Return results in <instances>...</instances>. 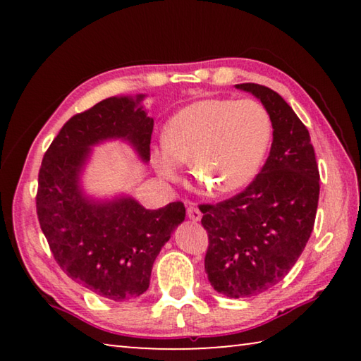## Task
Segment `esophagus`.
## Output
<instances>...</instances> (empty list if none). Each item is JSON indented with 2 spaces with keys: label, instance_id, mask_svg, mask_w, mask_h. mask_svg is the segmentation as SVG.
<instances>
[{
  "label": "esophagus",
  "instance_id": "esophagus-1",
  "mask_svg": "<svg viewBox=\"0 0 361 361\" xmlns=\"http://www.w3.org/2000/svg\"><path fill=\"white\" fill-rule=\"evenodd\" d=\"M186 213H188V218L192 219V221H200V218H202V212H200L194 204L188 205Z\"/></svg>",
  "mask_w": 361,
  "mask_h": 361
}]
</instances>
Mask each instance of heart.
I'll list each match as a JSON object with an SVG mask.
<instances>
[{
	"mask_svg": "<svg viewBox=\"0 0 361 361\" xmlns=\"http://www.w3.org/2000/svg\"><path fill=\"white\" fill-rule=\"evenodd\" d=\"M271 140V116L259 102L200 100L170 119L154 166L162 178L175 181L191 159L195 176L219 192H232L255 180Z\"/></svg>",
	"mask_w": 361,
	"mask_h": 361,
	"instance_id": "obj_1",
	"label": "heart"
}]
</instances>
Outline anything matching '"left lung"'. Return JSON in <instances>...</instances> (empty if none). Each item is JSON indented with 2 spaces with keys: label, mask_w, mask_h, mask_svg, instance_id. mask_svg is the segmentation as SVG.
I'll return each mask as SVG.
<instances>
[{
  "label": "left lung",
  "mask_w": 361,
  "mask_h": 361,
  "mask_svg": "<svg viewBox=\"0 0 361 361\" xmlns=\"http://www.w3.org/2000/svg\"><path fill=\"white\" fill-rule=\"evenodd\" d=\"M235 87L253 94L271 116V152L242 192L199 209L209 234V282L221 295L250 298L283 280L301 256L314 229L320 175L309 130L288 103L266 85Z\"/></svg>",
  "instance_id": "left-lung-1"
}]
</instances>
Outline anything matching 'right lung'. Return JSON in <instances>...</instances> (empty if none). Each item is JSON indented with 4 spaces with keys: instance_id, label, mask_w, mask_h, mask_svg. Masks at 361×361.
Here are the masks:
<instances>
[{
    "instance_id": "1",
    "label": "right lung",
    "mask_w": 361,
    "mask_h": 361,
    "mask_svg": "<svg viewBox=\"0 0 361 361\" xmlns=\"http://www.w3.org/2000/svg\"><path fill=\"white\" fill-rule=\"evenodd\" d=\"M143 99L109 97L73 116L49 146L38 175L36 213L57 264L111 301L148 290L154 259L186 216L181 202L146 210L129 195L97 200L81 188L90 148L105 140H124L149 161L154 121L140 105Z\"/></svg>"
}]
</instances>
